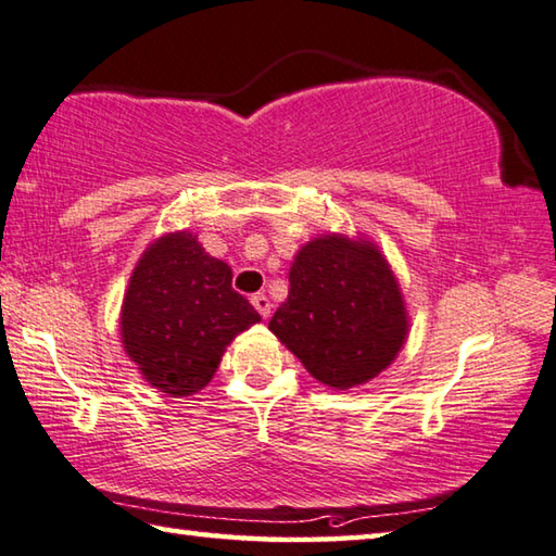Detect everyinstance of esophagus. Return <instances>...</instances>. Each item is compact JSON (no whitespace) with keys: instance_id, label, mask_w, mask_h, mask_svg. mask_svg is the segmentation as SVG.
Instances as JSON below:
<instances>
[{"instance_id":"obj_1","label":"esophagus","mask_w":556,"mask_h":556,"mask_svg":"<svg viewBox=\"0 0 556 556\" xmlns=\"http://www.w3.org/2000/svg\"><path fill=\"white\" fill-rule=\"evenodd\" d=\"M251 305L258 309V315L263 317V319H268L270 317V300L263 295V293H256V295H251Z\"/></svg>"}]
</instances>
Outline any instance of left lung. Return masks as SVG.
<instances>
[{
    "instance_id": "1",
    "label": "left lung",
    "mask_w": 556,
    "mask_h": 556,
    "mask_svg": "<svg viewBox=\"0 0 556 556\" xmlns=\"http://www.w3.org/2000/svg\"><path fill=\"white\" fill-rule=\"evenodd\" d=\"M288 300L268 329L319 383L337 391L371 381L407 339L401 286L374 241L325 233L290 266Z\"/></svg>"
}]
</instances>
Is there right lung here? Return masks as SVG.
<instances>
[{
    "label": "right lung",
    "mask_w": 556,
    "mask_h": 556,
    "mask_svg": "<svg viewBox=\"0 0 556 556\" xmlns=\"http://www.w3.org/2000/svg\"><path fill=\"white\" fill-rule=\"evenodd\" d=\"M261 323L231 288V268L190 231L155 239L136 263L122 305V344L146 383L185 397L212 381L231 339Z\"/></svg>",
    "instance_id": "add662e5"
}]
</instances>
